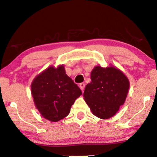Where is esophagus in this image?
<instances>
[{"mask_svg":"<svg viewBox=\"0 0 157 157\" xmlns=\"http://www.w3.org/2000/svg\"><path fill=\"white\" fill-rule=\"evenodd\" d=\"M79 88H80V89L82 90V91H83L84 89V87H85V84L84 83H81V84H79Z\"/></svg>","mask_w":157,"mask_h":157,"instance_id":"34e87169","label":"esophagus"}]
</instances>
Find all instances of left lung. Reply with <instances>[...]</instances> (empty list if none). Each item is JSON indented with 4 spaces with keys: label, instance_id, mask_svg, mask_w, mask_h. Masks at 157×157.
I'll return each mask as SVG.
<instances>
[{
    "label": "left lung",
    "instance_id": "8db88e82",
    "mask_svg": "<svg viewBox=\"0 0 157 157\" xmlns=\"http://www.w3.org/2000/svg\"><path fill=\"white\" fill-rule=\"evenodd\" d=\"M91 82L83 94L92 113L101 119H109L124 105L129 89V81L123 71L110 64L95 66L91 72Z\"/></svg>",
    "mask_w": 157,
    "mask_h": 157
}]
</instances>
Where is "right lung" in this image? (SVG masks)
<instances>
[{"label":"right lung","instance_id":"1","mask_svg":"<svg viewBox=\"0 0 157 157\" xmlns=\"http://www.w3.org/2000/svg\"><path fill=\"white\" fill-rule=\"evenodd\" d=\"M31 94L41 116L55 123L68 115L82 91L60 64L50 66L37 75L32 82Z\"/></svg>","mask_w":157,"mask_h":157}]
</instances>
